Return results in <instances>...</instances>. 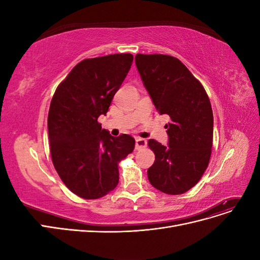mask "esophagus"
<instances>
[{
  "label": "esophagus",
  "instance_id": "34e87169",
  "mask_svg": "<svg viewBox=\"0 0 260 260\" xmlns=\"http://www.w3.org/2000/svg\"><path fill=\"white\" fill-rule=\"evenodd\" d=\"M146 145H147V141H146L145 139L137 138V140H136V149H138V151H140V149L145 148Z\"/></svg>",
  "mask_w": 260,
  "mask_h": 260
}]
</instances>
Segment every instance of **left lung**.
Segmentation results:
<instances>
[{"instance_id": "8db88e82", "label": "left lung", "mask_w": 260, "mask_h": 260, "mask_svg": "<svg viewBox=\"0 0 260 260\" xmlns=\"http://www.w3.org/2000/svg\"><path fill=\"white\" fill-rule=\"evenodd\" d=\"M136 65L145 89L160 115L168 145L151 139L155 161L147 170L151 184L170 195L192 188L205 172L211 155L214 116L202 83L178 58L164 54H137Z\"/></svg>"}]
</instances>
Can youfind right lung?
I'll use <instances>...</instances> for the list:
<instances>
[{
  "label": "right lung",
  "mask_w": 260,
  "mask_h": 260,
  "mask_svg": "<svg viewBox=\"0 0 260 260\" xmlns=\"http://www.w3.org/2000/svg\"><path fill=\"white\" fill-rule=\"evenodd\" d=\"M132 61L129 53L83 59L52 98V161L64 184L79 198L96 200L113 191L119 181L118 164L135 149L131 136L113 137L98 121L106 115Z\"/></svg>",
  "instance_id": "1"
}]
</instances>
